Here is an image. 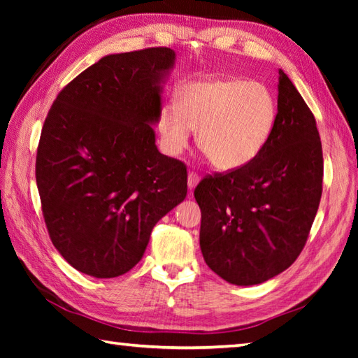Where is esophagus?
Masks as SVG:
<instances>
[{"label":"esophagus","mask_w":358,"mask_h":358,"mask_svg":"<svg viewBox=\"0 0 358 358\" xmlns=\"http://www.w3.org/2000/svg\"><path fill=\"white\" fill-rule=\"evenodd\" d=\"M199 181H200L199 175L194 173V172H189V175H187V186H189V189H191V191H194L195 186L199 185Z\"/></svg>","instance_id":"obj_1"}]
</instances>
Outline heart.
Instances as JSON below:
<instances>
[{
	"instance_id": "1",
	"label": "heart",
	"mask_w": 358,
	"mask_h": 358,
	"mask_svg": "<svg viewBox=\"0 0 358 358\" xmlns=\"http://www.w3.org/2000/svg\"><path fill=\"white\" fill-rule=\"evenodd\" d=\"M277 121L271 90L243 78H212L186 86L178 108L159 112L158 132L166 154L178 157L191 132L199 131V148L218 171H237L249 164L269 141Z\"/></svg>"
}]
</instances>
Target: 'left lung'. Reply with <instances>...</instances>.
<instances>
[{"label":"left lung","mask_w":358,"mask_h":358,"mask_svg":"<svg viewBox=\"0 0 358 358\" xmlns=\"http://www.w3.org/2000/svg\"><path fill=\"white\" fill-rule=\"evenodd\" d=\"M278 75L277 121L263 150L241 169L206 177L194 192L204 262L237 286L264 283L296 260L322 199L315 118L287 75Z\"/></svg>","instance_id":"left-lung-1"}]
</instances>
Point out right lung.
Wrapping results in <instances>:
<instances>
[{
  "instance_id": "add662e5",
  "label": "right lung",
  "mask_w": 358,
  "mask_h": 358,
  "mask_svg": "<svg viewBox=\"0 0 358 358\" xmlns=\"http://www.w3.org/2000/svg\"><path fill=\"white\" fill-rule=\"evenodd\" d=\"M177 55L110 53L71 81L44 121L36 186L53 246L95 278L138 263L150 232L186 199V166L159 154L154 126Z\"/></svg>"
}]
</instances>
